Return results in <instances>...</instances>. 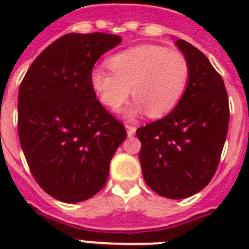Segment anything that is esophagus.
<instances>
[{
  "label": "esophagus",
  "mask_w": 249,
  "mask_h": 249,
  "mask_svg": "<svg viewBox=\"0 0 249 249\" xmlns=\"http://www.w3.org/2000/svg\"><path fill=\"white\" fill-rule=\"evenodd\" d=\"M125 128H126V132H128L129 137H132L136 133V126H133V125L125 124Z\"/></svg>",
  "instance_id": "obj_1"
}]
</instances>
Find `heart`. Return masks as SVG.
<instances>
[{"instance_id":"1","label":"heart","mask_w":249,"mask_h":249,"mask_svg":"<svg viewBox=\"0 0 249 249\" xmlns=\"http://www.w3.org/2000/svg\"><path fill=\"white\" fill-rule=\"evenodd\" d=\"M111 73L95 68L90 85L99 101L116 111L130 93L136 99L126 117L147 113L160 117L170 112L183 97L190 80V63L183 53L161 45H140L107 59Z\"/></svg>"}]
</instances>
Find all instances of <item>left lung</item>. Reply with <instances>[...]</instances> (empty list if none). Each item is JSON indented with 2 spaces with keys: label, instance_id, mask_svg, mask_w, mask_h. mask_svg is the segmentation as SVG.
<instances>
[{
  "label": "left lung",
  "instance_id": "left-lung-1",
  "mask_svg": "<svg viewBox=\"0 0 249 249\" xmlns=\"http://www.w3.org/2000/svg\"><path fill=\"white\" fill-rule=\"evenodd\" d=\"M176 45L190 63L187 89L172 112L137 129V137L148 187L164 197L185 199L216 173L230 111L224 80L208 58L185 40Z\"/></svg>",
  "mask_w": 249,
  "mask_h": 249
}]
</instances>
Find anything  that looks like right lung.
<instances>
[{
    "instance_id": "right-lung-1",
    "label": "right lung",
    "mask_w": 249,
    "mask_h": 249,
    "mask_svg": "<svg viewBox=\"0 0 249 249\" xmlns=\"http://www.w3.org/2000/svg\"><path fill=\"white\" fill-rule=\"evenodd\" d=\"M120 36L68 33L50 44L21 81L18 134L31 173L50 196L79 203L107 182L109 163L126 138L124 125L97 99L90 75Z\"/></svg>"
}]
</instances>
